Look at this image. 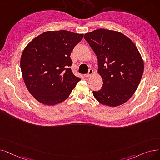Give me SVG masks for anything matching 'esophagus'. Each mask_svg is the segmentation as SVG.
<instances>
[{
  "label": "esophagus",
  "mask_w": 160,
  "mask_h": 160,
  "mask_svg": "<svg viewBox=\"0 0 160 160\" xmlns=\"http://www.w3.org/2000/svg\"><path fill=\"white\" fill-rule=\"evenodd\" d=\"M93 73H94L93 70V69H90L89 70L88 73V74H84V77H90V76L93 75Z\"/></svg>",
  "instance_id": "esophagus-1"
}]
</instances>
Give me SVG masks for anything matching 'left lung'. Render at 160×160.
Listing matches in <instances>:
<instances>
[{
	"label": "left lung",
	"mask_w": 160,
	"mask_h": 160,
	"mask_svg": "<svg viewBox=\"0 0 160 160\" xmlns=\"http://www.w3.org/2000/svg\"><path fill=\"white\" fill-rule=\"evenodd\" d=\"M98 59V73L103 86L93 91L99 103L111 107L121 105L136 91L144 70L136 45L122 33L100 28L84 36Z\"/></svg>",
	"instance_id": "left-lung-1"
}]
</instances>
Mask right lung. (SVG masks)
I'll use <instances>...</instances> for the list:
<instances>
[{"mask_svg": "<svg viewBox=\"0 0 160 160\" xmlns=\"http://www.w3.org/2000/svg\"><path fill=\"white\" fill-rule=\"evenodd\" d=\"M83 34L67 30L47 31L32 40L21 58L22 76L28 91L39 102L61 103L80 78L70 68L71 53Z\"/></svg>", "mask_w": 160, "mask_h": 160, "instance_id": "add662e5", "label": "right lung"}]
</instances>
